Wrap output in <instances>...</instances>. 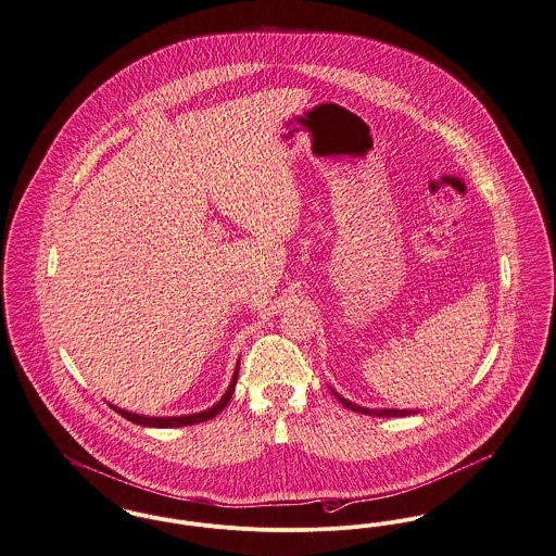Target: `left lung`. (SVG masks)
I'll return each mask as SVG.
<instances>
[{"label": "left lung", "instance_id": "obj_1", "mask_svg": "<svg viewBox=\"0 0 556 556\" xmlns=\"http://www.w3.org/2000/svg\"><path fill=\"white\" fill-rule=\"evenodd\" d=\"M336 396H338V401L344 405V407H349V409H353V412H359V414H367V416H378V418H396V416H412V414H416L414 409H365V407H359V405H355V403H351V401H346L344 396H340L338 392H333Z\"/></svg>", "mask_w": 556, "mask_h": 556}]
</instances>
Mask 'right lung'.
I'll return each mask as SVG.
<instances>
[{
    "label": "right lung",
    "mask_w": 556,
    "mask_h": 556,
    "mask_svg": "<svg viewBox=\"0 0 556 556\" xmlns=\"http://www.w3.org/2000/svg\"><path fill=\"white\" fill-rule=\"evenodd\" d=\"M239 371V365H237V369H235V376H232V380H230L229 391L225 392V396L216 403V405H212L210 409H205V412H199V414H191V416H176V418H149V416H138V414H130V412H124V409H117V407H113L119 416H124L126 420H130L134 425L140 426H155V428H176V426H189V425H199V422H205V420H210V418H214V416H218L225 407H227V403L230 401V396H232V391H235V384H237V374Z\"/></svg>",
    "instance_id": "1"
}]
</instances>
